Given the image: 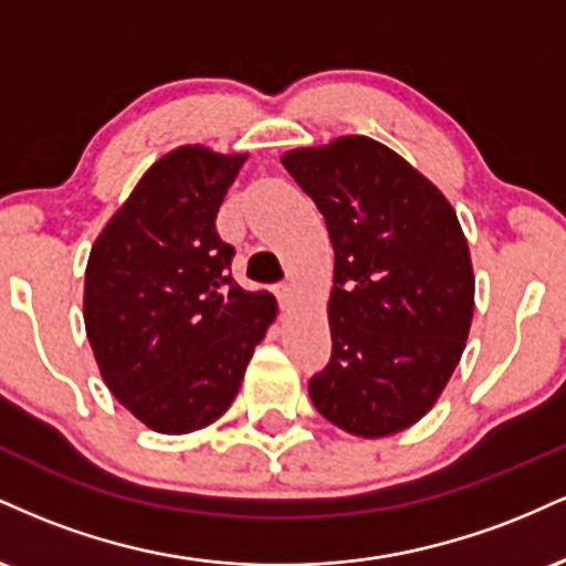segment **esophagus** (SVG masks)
I'll use <instances>...</instances> for the list:
<instances>
[{"label":"esophagus","instance_id":"1","mask_svg":"<svg viewBox=\"0 0 566 566\" xmlns=\"http://www.w3.org/2000/svg\"><path fill=\"white\" fill-rule=\"evenodd\" d=\"M276 297H279V303H282V305H290L292 297H295V284H292V282L279 284V287H276Z\"/></svg>","mask_w":566,"mask_h":566}]
</instances>
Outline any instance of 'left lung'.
<instances>
[{
  "label": "left lung",
  "mask_w": 566,
  "mask_h": 566,
  "mask_svg": "<svg viewBox=\"0 0 566 566\" xmlns=\"http://www.w3.org/2000/svg\"><path fill=\"white\" fill-rule=\"evenodd\" d=\"M335 250L329 365L308 394L346 433L415 426L450 382L473 319V265L452 205L382 143L346 135L282 157Z\"/></svg>",
  "instance_id": "obj_1"
}]
</instances>
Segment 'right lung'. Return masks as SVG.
<instances>
[{
  "instance_id": "1",
  "label": "right lung",
  "mask_w": 566,
  "mask_h": 566,
  "mask_svg": "<svg viewBox=\"0 0 566 566\" xmlns=\"http://www.w3.org/2000/svg\"><path fill=\"white\" fill-rule=\"evenodd\" d=\"M244 159L199 143L165 154L90 250L87 340L108 391L151 431L216 423L276 319L271 292L233 282L216 229Z\"/></svg>"
}]
</instances>
